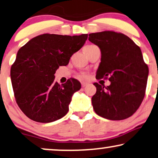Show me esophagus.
Masks as SVG:
<instances>
[{
    "label": "esophagus",
    "mask_w": 158,
    "mask_h": 158,
    "mask_svg": "<svg viewBox=\"0 0 158 158\" xmlns=\"http://www.w3.org/2000/svg\"><path fill=\"white\" fill-rule=\"evenodd\" d=\"M81 85H82V87H85L88 85V83H85V82H83V83H81Z\"/></svg>",
    "instance_id": "obj_1"
}]
</instances>
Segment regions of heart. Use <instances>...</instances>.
Instances as JSON below:
<instances>
[{
  "label": "heart",
  "mask_w": 158,
  "mask_h": 158,
  "mask_svg": "<svg viewBox=\"0 0 158 158\" xmlns=\"http://www.w3.org/2000/svg\"><path fill=\"white\" fill-rule=\"evenodd\" d=\"M93 46V45H89V46ZM85 77V75H81V77Z\"/></svg>",
  "instance_id": "b5f03b06"
}]
</instances>
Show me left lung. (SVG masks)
<instances>
[{
  "instance_id": "obj_1",
  "label": "left lung",
  "mask_w": 158,
  "mask_h": 158,
  "mask_svg": "<svg viewBox=\"0 0 158 158\" xmlns=\"http://www.w3.org/2000/svg\"><path fill=\"white\" fill-rule=\"evenodd\" d=\"M89 35L102 54L96 77L111 82L108 86L94 83L97 88L91 98L94 111L108 120L126 119L138 110L145 95L149 69L142 51L123 33L104 31Z\"/></svg>"
}]
</instances>
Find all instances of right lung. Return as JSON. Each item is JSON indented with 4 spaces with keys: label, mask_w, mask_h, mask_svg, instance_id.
<instances>
[{
    "label": "right lung",
    "mask_w": 158,
    "mask_h": 158,
    "mask_svg": "<svg viewBox=\"0 0 158 158\" xmlns=\"http://www.w3.org/2000/svg\"><path fill=\"white\" fill-rule=\"evenodd\" d=\"M87 38V34H43L18 51L11 68L12 87L16 103L30 119L51 123L68 112L72 97L81 84L71 78L60 85L54 81V74L59 66L68 64Z\"/></svg>",
    "instance_id": "1"
}]
</instances>
